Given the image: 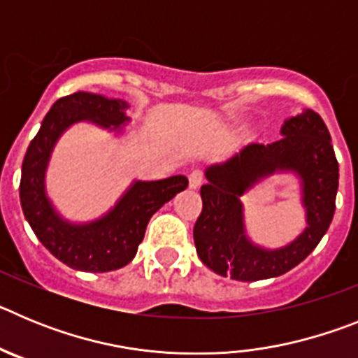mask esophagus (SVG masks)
<instances>
[{
    "label": "esophagus",
    "instance_id": "34e87169",
    "mask_svg": "<svg viewBox=\"0 0 358 358\" xmlns=\"http://www.w3.org/2000/svg\"><path fill=\"white\" fill-rule=\"evenodd\" d=\"M188 179H189V186H192V188H197V186H201L202 179H204V172H202V170H192Z\"/></svg>",
    "mask_w": 358,
    "mask_h": 358
}]
</instances>
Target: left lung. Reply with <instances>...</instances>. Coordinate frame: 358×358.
<instances>
[{
    "label": "left lung",
    "mask_w": 358,
    "mask_h": 358,
    "mask_svg": "<svg viewBox=\"0 0 358 358\" xmlns=\"http://www.w3.org/2000/svg\"><path fill=\"white\" fill-rule=\"evenodd\" d=\"M281 134L268 145H249L240 156L206 172L194 240L202 264L220 276L236 281L281 276L301 264L330 227L339 163L327 125L315 110L306 109L285 122ZM274 169H294L303 179L309 227L287 248L265 252L245 238L238 197L258 176Z\"/></svg>",
    "instance_id": "8db88e82"
}]
</instances>
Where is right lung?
<instances>
[{
    "label": "right lung",
    "mask_w": 358,
    "mask_h": 358,
    "mask_svg": "<svg viewBox=\"0 0 358 358\" xmlns=\"http://www.w3.org/2000/svg\"><path fill=\"white\" fill-rule=\"evenodd\" d=\"M125 107L127 103L122 100H109L82 91L59 98L44 116L24 156L19 185L24 217L44 248L75 271L109 273L125 267L138 252L152 215L188 186L185 176L150 182L138 181L107 217L87 226H71L53 211L44 195L43 179L57 138L66 127L80 120L116 127L127 120L123 115Z\"/></svg>",
    "instance_id": "add662e5"
}]
</instances>
